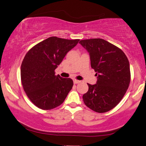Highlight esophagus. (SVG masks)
Returning a JSON list of instances; mask_svg holds the SVG:
<instances>
[{
	"instance_id": "34e87169",
	"label": "esophagus",
	"mask_w": 146,
	"mask_h": 146,
	"mask_svg": "<svg viewBox=\"0 0 146 146\" xmlns=\"http://www.w3.org/2000/svg\"><path fill=\"white\" fill-rule=\"evenodd\" d=\"M74 84H78V83H80L81 81H79V80H74Z\"/></svg>"
}]
</instances>
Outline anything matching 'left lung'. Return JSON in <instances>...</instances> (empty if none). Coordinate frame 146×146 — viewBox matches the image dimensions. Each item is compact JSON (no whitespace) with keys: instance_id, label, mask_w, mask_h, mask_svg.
Listing matches in <instances>:
<instances>
[{"instance_id":"1","label":"left lung","mask_w":146,"mask_h":146,"mask_svg":"<svg viewBox=\"0 0 146 146\" xmlns=\"http://www.w3.org/2000/svg\"><path fill=\"white\" fill-rule=\"evenodd\" d=\"M80 43L89 53L91 67L98 78L96 84L88 83L84 103L98 113L108 111L120 103L128 88L129 61L121 49L103 39L83 40Z\"/></svg>"}]
</instances>
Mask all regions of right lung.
Listing matches in <instances>:
<instances>
[{"instance_id":"obj_1","label":"right lung","mask_w":146,"mask_h":146,"mask_svg":"<svg viewBox=\"0 0 146 146\" xmlns=\"http://www.w3.org/2000/svg\"><path fill=\"white\" fill-rule=\"evenodd\" d=\"M79 41L49 37L35 45L25 56L20 70L22 86L38 108L51 110L65 101L73 81L56 76L54 70Z\"/></svg>"}]
</instances>
